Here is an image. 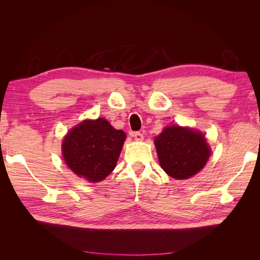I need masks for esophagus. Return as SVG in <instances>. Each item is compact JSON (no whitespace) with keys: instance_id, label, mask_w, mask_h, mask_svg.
<instances>
[{"instance_id":"1","label":"esophagus","mask_w":260,"mask_h":260,"mask_svg":"<svg viewBox=\"0 0 260 260\" xmlns=\"http://www.w3.org/2000/svg\"><path fill=\"white\" fill-rule=\"evenodd\" d=\"M133 137H135L136 141H142L143 140V135L141 132H135V135H133Z\"/></svg>"}]
</instances>
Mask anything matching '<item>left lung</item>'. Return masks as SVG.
Wrapping results in <instances>:
<instances>
[{"instance_id":"1","label":"left lung","mask_w":260,"mask_h":260,"mask_svg":"<svg viewBox=\"0 0 260 260\" xmlns=\"http://www.w3.org/2000/svg\"><path fill=\"white\" fill-rule=\"evenodd\" d=\"M160 167L177 180L193 177L204 167L210 156L205 136L198 130L169 125L155 140Z\"/></svg>"}]
</instances>
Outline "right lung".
Wrapping results in <instances>:
<instances>
[{
    "instance_id": "add662e5",
    "label": "right lung",
    "mask_w": 260,
    "mask_h": 260,
    "mask_svg": "<svg viewBox=\"0 0 260 260\" xmlns=\"http://www.w3.org/2000/svg\"><path fill=\"white\" fill-rule=\"evenodd\" d=\"M125 138L104 118L83 120L64 138L62 157L78 177L100 182L115 169Z\"/></svg>"
}]
</instances>
